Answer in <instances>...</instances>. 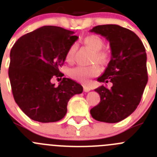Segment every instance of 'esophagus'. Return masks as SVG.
I'll return each instance as SVG.
<instances>
[{
  "label": "esophagus",
  "mask_w": 157,
  "mask_h": 157,
  "mask_svg": "<svg viewBox=\"0 0 157 157\" xmlns=\"http://www.w3.org/2000/svg\"><path fill=\"white\" fill-rule=\"evenodd\" d=\"M83 87H84V91H85V92H88V91L91 90V87H89V86L84 85Z\"/></svg>",
  "instance_id": "1"
}]
</instances>
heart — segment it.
<instances>
[{
	"label": "heart",
	"instance_id": "obj_1",
	"mask_svg": "<svg viewBox=\"0 0 157 157\" xmlns=\"http://www.w3.org/2000/svg\"><path fill=\"white\" fill-rule=\"evenodd\" d=\"M83 43L93 50L94 54L91 56V61L92 63H98L101 66L108 64L110 60V54L107 51L103 50L105 42L101 37L98 35H88L83 39ZM77 47L76 44H72L67 51L66 55V60L67 63H72L75 59ZM99 68L97 65L90 66H79L73 68L69 71L71 78L79 80L80 82H87L90 78L96 77L99 73Z\"/></svg>",
	"mask_w": 157,
	"mask_h": 157
}]
</instances>
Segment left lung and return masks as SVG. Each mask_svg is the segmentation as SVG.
<instances>
[{
  "instance_id": "obj_1",
  "label": "left lung",
  "mask_w": 157,
  "mask_h": 157,
  "mask_svg": "<svg viewBox=\"0 0 157 157\" xmlns=\"http://www.w3.org/2000/svg\"><path fill=\"white\" fill-rule=\"evenodd\" d=\"M90 31L109 41L111 60L97 80L113 84L111 88L101 85L94 90L99 94L100 102L90 113L96 121L117 123L136 109L147 84L145 47L134 32L118 25H101Z\"/></svg>"
}]
</instances>
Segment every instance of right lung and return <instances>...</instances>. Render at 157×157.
I'll list each match as a JSON object with an SVG mask.
<instances>
[{
  "label": "right lung",
  "instance_id": "1",
  "mask_svg": "<svg viewBox=\"0 0 157 157\" xmlns=\"http://www.w3.org/2000/svg\"><path fill=\"white\" fill-rule=\"evenodd\" d=\"M73 33L59 26H42L21 36L11 50L8 76L14 99L33 121H60L67 112L69 100L83 91L71 79L64 77L58 87L51 82L64 76L59 67L78 39Z\"/></svg>",
  "mask_w": 157,
  "mask_h": 157
}]
</instances>
